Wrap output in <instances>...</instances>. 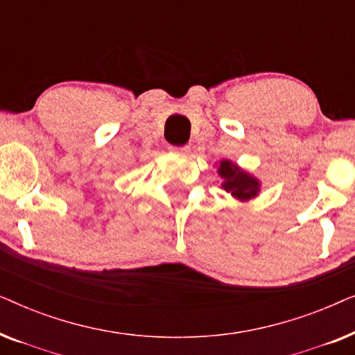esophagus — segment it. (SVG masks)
<instances>
[{"mask_svg":"<svg viewBox=\"0 0 355 355\" xmlns=\"http://www.w3.org/2000/svg\"><path fill=\"white\" fill-rule=\"evenodd\" d=\"M171 152H174L176 155H182V157H186V155L191 153V148H189L187 145H184V147H171Z\"/></svg>","mask_w":355,"mask_h":355,"instance_id":"1","label":"esophagus"}]
</instances>
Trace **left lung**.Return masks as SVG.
Listing matches in <instances>:
<instances>
[{"mask_svg": "<svg viewBox=\"0 0 355 355\" xmlns=\"http://www.w3.org/2000/svg\"><path fill=\"white\" fill-rule=\"evenodd\" d=\"M218 174L223 179L221 189L230 192L236 200L249 202L260 193V181L250 173L232 163L231 159H221L218 164Z\"/></svg>", "mask_w": 355, "mask_h": 355, "instance_id": "1", "label": "left lung"}]
</instances>
